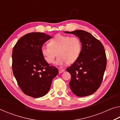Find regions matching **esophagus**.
Segmentation results:
<instances>
[{"mask_svg":"<svg viewBox=\"0 0 120 120\" xmlns=\"http://www.w3.org/2000/svg\"><path fill=\"white\" fill-rule=\"evenodd\" d=\"M64 69H59V73L61 74V73H62L64 72Z\"/></svg>","mask_w":120,"mask_h":120,"instance_id":"esophagus-1","label":"esophagus"}]
</instances>
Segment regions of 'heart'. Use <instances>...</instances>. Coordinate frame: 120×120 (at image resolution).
I'll return each instance as SVG.
<instances>
[{"mask_svg": "<svg viewBox=\"0 0 120 120\" xmlns=\"http://www.w3.org/2000/svg\"><path fill=\"white\" fill-rule=\"evenodd\" d=\"M82 48V42L77 36L57 34L50 41L48 46L41 48V53L49 64H53L58 55L56 64H70L79 57Z\"/></svg>", "mask_w": 120, "mask_h": 120, "instance_id": "b5f03b06", "label": "heart"}]
</instances>
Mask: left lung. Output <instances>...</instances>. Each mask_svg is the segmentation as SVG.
Segmentation results:
<instances>
[{
  "instance_id": "1",
  "label": "left lung",
  "mask_w": 120,
  "mask_h": 120,
  "mask_svg": "<svg viewBox=\"0 0 120 120\" xmlns=\"http://www.w3.org/2000/svg\"><path fill=\"white\" fill-rule=\"evenodd\" d=\"M64 33L79 38L82 48L79 57L67 71L71 75V90L79 97L94 93L100 87L106 67V56L102 43L90 33L83 30Z\"/></svg>"
}]
</instances>
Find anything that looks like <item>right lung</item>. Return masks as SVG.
<instances>
[{
	"label": "right lung",
	"instance_id": "add662e5",
	"mask_svg": "<svg viewBox=\"0 0 120 120\" xmlns=\"http://www.w3.org/2000/svg\"><path fill=\"white\" fill-rule=\"evenodd\" d=\"M51 38L40 32L28 33L20 38L13 48V74L20 88L28 96L39 98L46 95L58 74V69L50 66L41 53L42 45Z\"/></svg>",
	"mask_w": 120,
	"mask_h": 120
}]
</instances>
